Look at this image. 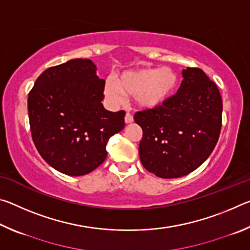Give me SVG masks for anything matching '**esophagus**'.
Listing matches in <instances>:
<instances>
[{
	"instance_id": "obj_1",
	"label": "esophagus",
	"mask_w": 250,
	"mask_h": 250,
	"mask_svg": "<svg viewBox=\"0 0 250 250\" xmlns=\"http://www.w3.org/2000/svg\"><path fill=\"white\" fill-rule=\"evenodd\" d=\"M125 124H131V122L133 121V116L131 115V113L126 112V115L125 117Z\"/></svg>"
}]
</instances>
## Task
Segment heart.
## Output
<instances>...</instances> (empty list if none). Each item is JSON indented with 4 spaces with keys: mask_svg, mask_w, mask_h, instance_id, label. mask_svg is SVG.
<instances>
[{
    "mask_svg": "<svg viewBox=\"0 0 250 250\" xmlns=\"http://www.w3.org/2000/svg\"><path fill=\"white\" fill-rule=\"evenodd\" d=\"M177 75L170 67H146L128 70L113 80H107L104 95L112 104H120L124 96L134 97L142 109H153L163 104L176 89Z\"/></svg>",
    "mask_w": 250,
    "mask_h": 250,
    "instance_id": "obj_1",
    "label": "heart"
}]
</instances>
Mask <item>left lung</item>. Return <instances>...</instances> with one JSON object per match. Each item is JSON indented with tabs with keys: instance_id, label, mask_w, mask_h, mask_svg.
I'll use <instances>...</instances> for the list:
<instances>
[{
	"instance_id": "left-lung-1",
	"label": "left lung",
	"mask_w": 250,
	"mask_h": 250,
	"mask_svg": "<svg viewBox=\"0 0 250 250\" xmlns=\"http://www.w3.org/2000/svg\"><path fill=\"white\" fill-rule=\"evenodd\" d=\"M175 95L153 109L138 111L143 135L142 166L162 179L184 176L205 162L218 141L223 103L216 83L200 68L188 67Z\"/></svg>"
}]
</instances>
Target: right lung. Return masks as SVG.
Masks as SVG:
<instances>
[{
  "label": "right lung",
  "instance_id": "right-lung-1",
  "mask_svg": "<svg viewBox=\"0 0 250 250\" xmlns=\"http://www.w3.org/2000/svg\"><path fill=\"white\" fill-rule=\"evenodd\" d=\"M90 59L76 58L46 69L27 99L32 138L50 167L70 176L94 171L105 146L125 128V112L105 110L104 79Z\"/></svg>",
  "mask_w": 250,
  "mask_h": 250
}]
</instances>
